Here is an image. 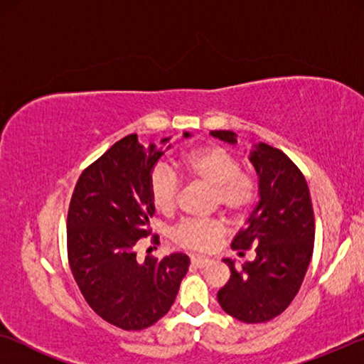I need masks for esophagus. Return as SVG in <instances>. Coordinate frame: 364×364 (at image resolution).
I'll return each mask as SVG.
<instances>
[{"mask_svg": "<svg viewBox=\"0 0 364 364\" xmlns=\"http://www.w3.org/2000/svg\"><path fill=\"white\" fill-rule=\"evenodd\" d=\"M191 263H192V267H196V268H205L210 265V260H208V258H202V257H192Z\"/></svg>", "mask_w": 364, "mask_h": 364, "instance_id": "obj_1", "label": "esophagus"}]
</instances>
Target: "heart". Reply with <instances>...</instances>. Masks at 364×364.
Segmentation results:
<instances>
[{
    "label": "heart",
    "mask_w": 364,
    "mask_h": 364,
    "mask_svg": "<svg viewBox=\"0 0 364 364\" xmlns=\"http://www.w3.org/2000/svg\"><path fill=\"white\" fill-rule=\"evenodd\" d=\"M178 171L191 181L212 188V205L230 217H238L250 207L255 197V186L240 164L227 149L205 146L192 151L178 161ZM181 183L176 173L166 166L154 168L149 178V197L157 212L168 215L176 210ZM225 233L220 222L186 220L172 233L178 245L197 252H208Z\"/></svg>",
    "instance_id": "b5f03b06"
}]
</instances>
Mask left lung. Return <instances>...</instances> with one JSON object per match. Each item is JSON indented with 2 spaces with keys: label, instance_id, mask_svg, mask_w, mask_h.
<instances>
[{
  "label": "left lung",
  "instance_id": "1",
  "mask_svg": "<svg viewBox=\"0 0 364 364\" xmlns=\"http://www.w3.org/2000/svg\"><path fill=\"white\" fill-rule=\"evenodd\" d=\"M210 136L237 144L232 131H210ZM248 161L258 177V202L232 248L240 255L253 248L257 257L242 267L223 258L232 275L217 300L235 320L265 323L285 311L300 290L313 255L315 217L305 177L285 154L258 142Z\"/></svg>",
  "mask_w": 364,
  "mask_h": 364
}]
</instances>
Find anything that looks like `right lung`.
Segmentation results:
<instances>
[{"instance_id":"right-lung-1","label":"right lung","mask_w":364,"mask_h":364,"mask_svg":"<svg viewBox=\"0 0 364 364\" xmlns=\"http://www.w3.org/2000/svg\"><path fill=\"white\" fill-rule=\"evenodd\" d=\"M192 134L183 132L188 139ZM142 146L126 136L87 167L74 188L68 213V257L89 306L122 330L157 323L176 301L191 260L186 253L137 260L136 243L151 233L149 178L172 146Z\"/></svg>"}]
</instances>
